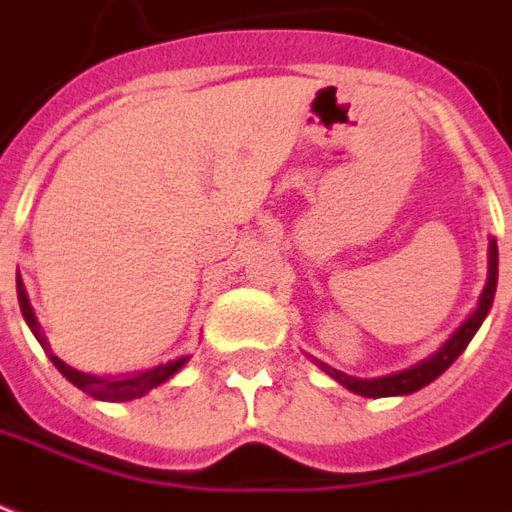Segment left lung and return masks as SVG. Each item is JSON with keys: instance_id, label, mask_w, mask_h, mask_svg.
<instances>
[{"instance_id": "left-lung-1", "label": "left lung", "mask_w": 512, "mask_h": 512, "mask_svg": "<svg viewBox=\"0 0 512 512\" xmlns=\"http://www.w3.org/2000/svg\"><path fill=\"white\" fill-rule=\"evenodd\" d=\"M497 263H499V255H497V241L491 239L489 244V282L483 287V295L478 300V308H475V314L467 322H464L459 330H456L451 338H448L440 351H435L429 360L419 362V365H413V368L403 370V373H392V376H384V378H354V376H346L341 370L330 368L325 362L314 360L319 368L330 373V376L343 384L346 389L351 392H357L362 397H395V395H411L421 386H427L429 381H435V378L443 373L446 368H451V362L467 349V343L473 341V335L478 333V327L483 325V319L489 314L491 303H494V290H497Z\"/></svg>"}]
</instances>
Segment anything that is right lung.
Masks as SVG:
<instances>
[{
    "instance_id": "1",
    "label": "right lung",
    "mask_w": 512,
    "mask_h": 512,
    "mask_svg": "<svg viewBox=\"0 0 512 512\" xmlns=\"http://www.w3.org/2000/svg\"><path fill=\"white\" fill-rule=\"evenodd\" d=\"M15 284H18V303H21L23 319H26V325L31 327V333L37 335V341L48 349V341H45V335L39 333L37 319H34V311H31V303L26 298V287L21 282V273L15 276ZM50 362L61 370V376L69 378L77 389H83L85 395L96 397V400H107V403H126V400H136V397L147 395L150 389L155 386H161L163 381H169L174 373H177L182 365L187 362V357L174 362H166V365H158V368L144 370V373H136V376H126V378H101V376H91V373H80V370L69 368L66 362H61L56 354H48Z\"/></svg>"
}]
</instances>
